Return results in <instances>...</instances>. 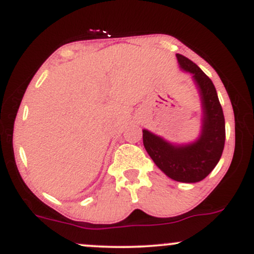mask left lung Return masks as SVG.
<instances>
[{
    "label": "left lung",
    "instance_id": "8db88e82",
    "mask_svg": "<svg viewBox=\"0 0 254 254\" xmlns=\"http://www.w3.org/2000/svg\"><path fill=\"white\" fill-rule=\"evenodd\" d=\"M178 62L190 71L200 92L203 105L202 135L188 145H173L161 137L143 130V144L147 153L166 176L182 183H197L208 177L220 161L226 141V127L222 106L216 88L202 69L183 55Z\"/></svg>",
    "mask_w": 254,
    "mask_h": 254
}]
</instances>
